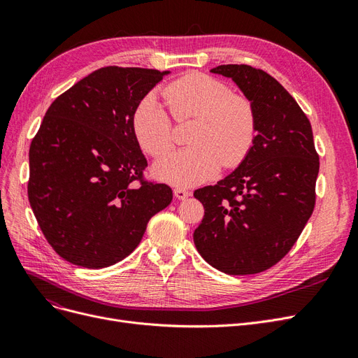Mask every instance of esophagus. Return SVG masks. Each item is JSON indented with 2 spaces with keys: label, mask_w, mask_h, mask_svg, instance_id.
Instances as JSON below:
<instances>
[{
  "label": "esophagus",
  "mask_w": 358,
  "mask_h": 358,
  "mask_svg": "<svg viewBox=\"0 0 358 358\" xmlns=\"http://www.w3.org/2000/svg\"><path fill=\"white\" fill-rule=\"evenodd\" d=\"M173 194H175V197L178 200H185L191 196V192L188 189H183V188H175L173 189Z\"/></svg>",
  "instance_id": "obj_1"
}]
</instances>
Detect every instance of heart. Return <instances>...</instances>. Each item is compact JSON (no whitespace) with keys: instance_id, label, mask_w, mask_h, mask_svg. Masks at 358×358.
I'll use <instances>...</instances> for the list:
<instances>
[{"instance_id":"b5f03b06","label":"heart","mask_w":358,"mask_h":358,"mask_svg":"<svg viewBox=\"0 0 358 358\" xmlns=\"http://www.w3.org/2000/svg\"><path fill=\"white\" fill-rule=\"evenodd\" d=\"M162 94L175 121L194 119V124L188 131L191 146L155 166L159 179L178 187L199 185L218 175L221 167L241 166L251 154L258 133L255 107L229 83L191 71L170 82ZM133 131L152 158L167 157L176 145L171 117L152 94L137 104Z\"/></svg>"}]
</instances>
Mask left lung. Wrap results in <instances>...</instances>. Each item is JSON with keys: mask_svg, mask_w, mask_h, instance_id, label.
I'll return each instance as SVG.
<instances>
[{"mask_svg": "<svg viewBox=\"0 0 358 358\" xmlns=\"http://www.w3.org/2000/svg\"><path fill=\"white\" fill-rule=\"evenodd\" d=\"M210 71L231 78L252 101L258 133L231 175L194 191L204 208L194 243L221 272L254 275L279 263L305 229L315 208L320 157L308 116L275 78L245 64Z\"/></svg>", "mask_w": 358, "mask_h": 358, "instance_id": "8db88e82", "label": "left lung"}]
</instances>
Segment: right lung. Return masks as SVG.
I'll use <instances>...</instances> for the list:
<instances>
[{
  "mask_svg": "<svg viewBox=\"0 0 358 358\" xmlns=\"http://www.w3.org/2000/svg\"><path fill=\"white\" fill-rule=\"evenodd\" d=\"M167 73L99 69L43 117L29 146L28 200L46 241L69 263L121 262L171 203L169 185L145 179L148 161L133 131L137 104Z\"/></svg>",
  "mask_w": 358,
  "mask_h": 358,
  "instance_id": "obj_1",
  "label": "right lung"
}]
</instances>
